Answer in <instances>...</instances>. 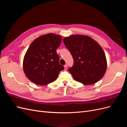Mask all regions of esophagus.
Segmentation results:
<instances>
[{
	"label": "esophagus",
	"instance_id": "esophagus-1",
	"mask_svg": "<svg viewBox=\"0 0 127 127\" xmlns=\"http://www.w3.org/2000/svg\"><path fill=\"white\" fill-rule=\"evenodd\" d=\"M64 70H67V64H65L64 66Z\"/></svg>",
	"mask_w": 127,
	"mask_h": 127
}]
</instances>
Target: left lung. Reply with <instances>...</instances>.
I'll return each mask as SVG.
<instances>
[{"mask_svg": "<svg viewBox=\"0 0 127 127\" xmlns=\"http://www.w3.org/2000/svg\"><path fill=\"white\" fill-rule=\"evenodd\" d=\"M63 41L74 59V65L68 71L75 80L84 85H92L103 77L107 68L106 59L96 41L83 35L66 37Z\"/></svg>", "mask_w": 127, "mask_h": 127, "instance_id": "left-lung-1", "label": "left lung"}]
</instances>
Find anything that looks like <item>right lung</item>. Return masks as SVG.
<instances>
[{"instance_id": "obj_1", "label": "right lung", "mask_w": 127, "mask_h": 127, "mask_svg": "<svg viewBox=\"0 0 127 127\" xmlns=\"http://www.w3.org/2000/svg\"><path fill=\"white\" fill-rule=\"evenodd\" d=\"M61 40V36L49 33L38 37L31 44L23 60L24 73L31 81L47 85L55 81L64 69L56 52Z\"/></svg>"}]
</instances>
